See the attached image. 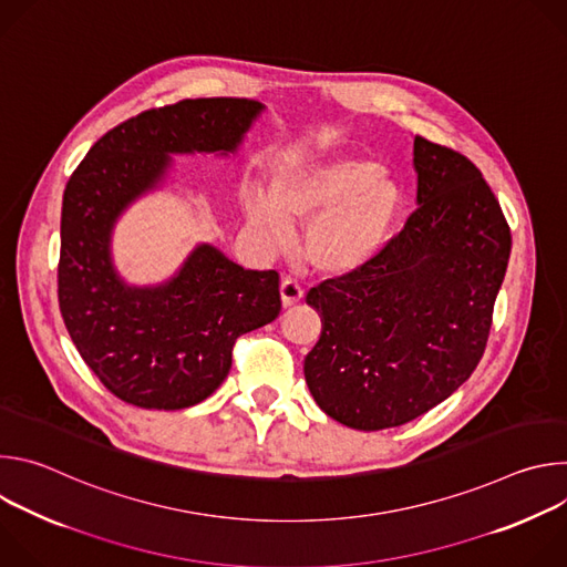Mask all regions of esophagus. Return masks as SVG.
<instances>
[{
    "instance_id": "esophagus-1",
    "label": "esophagus",
    "mask_w": 567,
    "mask_h": 567,
    "mask_svg": "<svg viewBox=\"0 0 567 567\" xmlns=\"http://www.w3.org/2000/svg\"><path fill=\"white\" fill-rule=\"evenodd\" d=\"M302 296H305V291H302V287H300L296 280L285 278V280L280 282V300H282V307H293V305H298V302L302 300Z\"/></svg>"
}]
</instances>
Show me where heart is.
<instances>
[{
  "label": "heart",
  "instance_id": "b5f03b06",
  "mask_svg": "<svg viewBox=\"0 0 567 567\" xmlns=\"http://www.w3.org/2000/svg\"><path fill=\"white\" fill-rule=\"evenodd\" d=\"M406 206V190L374 158L334 156L291 166L274 175L269 195L251 190L245 215L267 247L291 241V224H307L302 258L330 278L370 267Z\"/></svg>",
  "mask_w": 567,
  "mask_h": 567
}]
</instances>
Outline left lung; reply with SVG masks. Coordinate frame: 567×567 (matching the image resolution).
Segmentation results:
<instances>
[{
  "label": "left lung",
  "mask_w": 567,
  "mask_h": 567,
  "mask_svg": "<svg viewBox=\"0 0 567 567\" xmlns=\"http://www.w3.org/2000/svg\"><path fill=\"white\" fill-rule=\"evenodd\" d=\"M417 210L363 271L320 282V339L305 381L357 431L406 424L451 396L487 346L512 233L466 156L415 136Z\"/></svg>",
  "instance_id": "left-lung-1"
}]
</instances>
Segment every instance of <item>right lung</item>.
I'll use <instances>...</instances> for the list:
<instances>
[{"instance_id":"obj_1","label":"right lung","mask_w":567,"mask_h":567,"mask_svg":"<svg viewBox=\"0 0 567 567\" xmlns=\"http://www.w3.org/2000/svg\"><path fill=\"white\" fill-rule=\"evenodd\" d=\"M262 112L249 99H195L143 112L99 138L64 188V326L101 383L132 406L182 411L204 401L226 379L235 339L280 313L278 274L239 267L208 241L156 285H130L112 258L118 219L166 186L175 154H237Z\"/></svg>"}]
</instances>
